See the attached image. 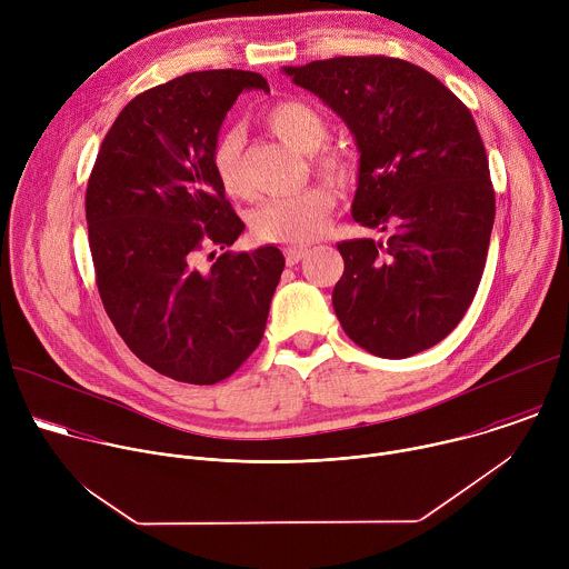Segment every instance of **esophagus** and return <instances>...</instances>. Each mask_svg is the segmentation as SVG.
<instances>
[{
  "label": "esophagus",
  "instance_id": "34e87169",
  "mask_svg": "<svg viewBox=\"0 0 569 569\" xmlns=\"http://www.w3.org/2000/svg\"><path fill=\"white\" fill-rule=\"evenodd\" d=\"M306 254H308L306 248H288V250H286V263H288V266H297Z\"/></svg>",
  "mask_w": 569,
  "mask_h": 569
}]
</instances>
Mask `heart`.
<instances>
[{"mask_svg":"<svg viewBox=\"0 0 569 569\" xmlns=\"http://www.w3.org/2000/svg\"><path fill=\"white\" fill-rule=\"evenodd\" d=\"M263 123L295 150L312 157L315 169L338 184L353 176V161L347 150L323 146L329 137V123L315 106L299 99H283L263 112ZM211 169L229 198H250L252 187L242 171V134L224 130L211 148ZM336 196L329 187L315 184L295 196L272 198L257 207L250 216L252 236L261 242H283V246H306L319 238L331 224Z\"/></svg>","mask_w":569,"mask_h":569,"instance_id":"obj_1","label":"heart"}]
</instances>
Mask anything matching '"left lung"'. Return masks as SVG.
<instances>
[{"instance_id":"1","label":"left lung","mask_w":569,"mask_h":569,"mask_svg":"<svg viewBox=\"0 0 569 569\" xmlns=\"http://www.w3.org/2000/svg\"><path fill=\"white\" fill-rule=\"evenodd\" d=\"M356 137L353 220L389 238L342 240L333 308L378 358H410L466 315L489 254L496 191L470 110L430 71L400 58L340 56L283 67Z\"/></svg>"}]
</instances>
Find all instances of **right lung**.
Returning <instances> with one entry per match:
<instances>
[{"mask_svg": "<svg viewBox=\"0 0 569 569\" xmlns=\"http://www.w3.org/2000/svg\"><path fill=\"white\" fill-rule=\"evenodd\" d=\"M242 90L270 92L261 73L209 69L134 97L86 193L97 286L117 333L150 369L191 385H216L254 353L286 266L274 246L229 252L246 224L213 176L211 148Z\"/></svg>", "mask_w": 569, "mask_h": 569, "instance_id": "add662e5", "label": "right lung"}]
</instances>
